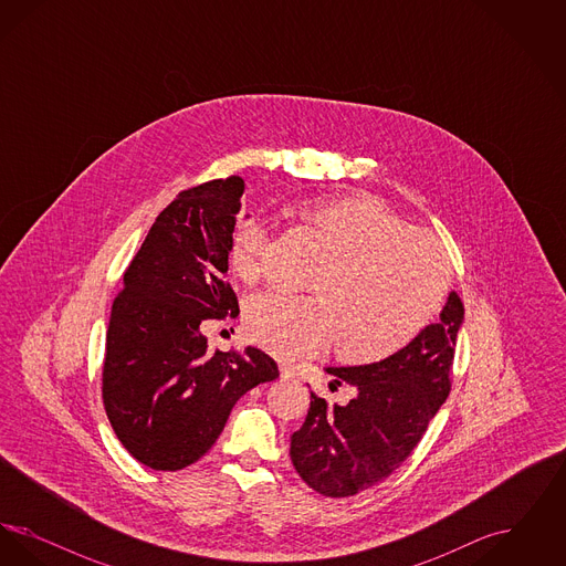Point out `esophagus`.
Segmentation results:
<instances>
[{"label": "esophagus", "mask_w": 566, "mask_h": 566, "mask_svg": "<svg viewBox=\"0 0 566 566\" xmlns=\"http://www.w3.org/2000/svg\"><path fill=\"white\" fill-rule=\"evenodd\" d=\"M280 377L282 379H293L295 377V369H291L289 365H280Z\"/></svg>", "instance_id": "1"}]
</instances>
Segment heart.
<instances>
[{
	"mask_svg": "<svg viewBox=\"0 0 566 566\" xmlns=\"http://www.w3.org/2000/svg\"><path fill=\"white\" fill-rule=\"evenodd\" d=\"M296 212L328 252L310 280L318 295L252 296L243 310L245 337L280 358L337 339V354L354 365L379 363L418 339L450 291L441 248L371 195L312 197ZM263 248V224L240 218L229 265L243 282L256 280Z\"/></svg>",
	"mask_w": 566,
	"mask_h": 566,
	"instance_id": "obj_1",
	"label": "heart"
}]
</instances>
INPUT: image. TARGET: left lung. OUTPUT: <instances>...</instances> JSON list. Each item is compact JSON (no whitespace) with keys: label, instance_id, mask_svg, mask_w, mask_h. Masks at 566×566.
Returning <instances> with one entry per match:
<instances>
[{"label":"left lung","instance_id":"1","mask_svg":"<svg viewBox=\"0 0 566 566\" xmlns=\"http://www.w3.org/2000/svg\"><path fill=\"white\" fill-rule=\"evenodd\" d=\"M462 318V301L450 293L441 321L403 350L374 365L326 369L356 395L346 405H328L312 392L305 422L291 437V460L305 484L344 499L401 467L452 390Z\"/></svg>","mask_w":566,"mask_h":566}]
</instances>
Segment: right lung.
Returning a JSON list of instances; mask_svg holds the SVG:
<instances>
[{
	"instance_id": "right-lung-1",
	"label": "right lung",
	"mask_w": 566,
	"mask_h": 566,
	"mask_svg": "<svg viewBox=\"0 0 566 566\" xmlns=\"http://www.w3.org/2000/svg\"><path fill=\"white\" fill-rule=\"evenodd\" d=\"M243 180L182 190L157 216L112 303L102 397L125 450L155 471L203 457L248 390L280 376L265 352L210 350L203 321L235 318L229 238Z\"/></svg>"
}]
</instances>
